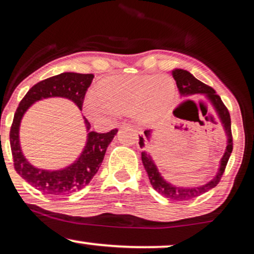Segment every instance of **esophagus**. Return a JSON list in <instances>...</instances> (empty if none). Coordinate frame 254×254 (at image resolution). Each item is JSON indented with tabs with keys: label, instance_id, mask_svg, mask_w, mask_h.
Listing matches in <instances>:
<instances>
[{
	"label": "esophagus",
	"instance_id": "esophagus-1",
	"mask_svg": "<svg viewBox=\"0 0 254 254\" xmlns=\"http://www.w3.org/2000/svg\"><path fill=\"white\" fill-rule=\"evenodd\" d=\"M135 132H137V133H138L139 135H140V137H141V135H142V132H141V131H139V130H135Z\"/></svg>",
	"mask_w": 254,
	"mask_h": 254
}]
</instances>
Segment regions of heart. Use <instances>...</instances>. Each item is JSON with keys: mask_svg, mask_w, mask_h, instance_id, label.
Returning <instances> with one entry per match:
<instances>
[{"mask_svg": "<svg viewBox=\"0 0 254 254\" xmlns=\"http://www.w3.org/2000/svg\"><path fill=\"white\" fill-rule=\"evenodd\" d=\"M175 95V85L164 74H126L107 79L88 98L85 108L90 116L133 115L142 123L158 120Z\"/></svg>", "mask_w": 254, "mask_h": 254, "instance_id": "heart-1", "label": "heart"}]
</instances>
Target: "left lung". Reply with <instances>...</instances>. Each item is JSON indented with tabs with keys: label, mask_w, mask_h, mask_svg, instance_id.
Returning <instances> with one entry per match:
<instances>
[{
	"label": "left lung",
	"mask_w": 254,
	"mask_h": 254,
	"mask_svg": "<svg viewBox=\"0 0 254 254\" xmlns=\"http://www.w3.org/2000/svg\"><path fill=\"white\" fill-rule=\"evenodd\" d=\"M173 77L175 81H176L177 88L180 91L182 96H191L195 94H203L207 98V100L210 102V105L214 107L215 112L219 116V119L222 123L224 132L227 134V147L226 152L220 161L219 169L215 176L213 177L212 181L207 182L206 184L199 185V187L193 188H184V187H177V185L171 184L170 182L164 180L159 173L158 167L153 161L152 156L149 153L146 151L141 152V161L144 164L145 170L147 171L149 182H151L153 189L158 191L160 194L163 195L168 199L173 200V201H187V200H191L199 197L205 193V192L212 190L215 188L222 177L226 169V166L228 163V160L230 158L231 152H233V134H231V120L230 114L228 112L227 107L224 106L222 100L216 92L213 90L208 85L203 84L202 81L198 80L193 74H191L189 71L183 69H175L173 70ZM145 137H140L139 135V145L141 148L145 147L146 141H151L152 138V130H145L144 131Z\"/></svg>",
	"instance_id": "8db88e82"
}]
</instances>
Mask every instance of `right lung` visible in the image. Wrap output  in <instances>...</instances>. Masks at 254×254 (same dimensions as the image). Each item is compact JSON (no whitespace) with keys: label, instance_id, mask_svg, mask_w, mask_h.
<instances>
[{"label":"right lung","instance_id":"add662e5","mask_svg":"<svg viewBox=\"0 0 254 254\" xmlns=\"http://www.w3.org/2000/svg\"><path fill=\"white\" fill-rule=\"evenodd\" d=\"M94 74L63 72L57 76L39 81L26 93L17 108L11 128H10V146H11L13 166L17 173L28 184L41 191L44 194L63 197L77 192L92 181L98 173L105 158L107 147L117 133V128L107 133L91 131V124L84 117L87 130L86 145L73 163L63 169L46 170L37 168L27 161L21 152L19 142V127L21 119L27 109L39 100L47 98L69 99L81 110L87 88L90 87Z\"/></svg>","mask_w":254,"mask_h":254}]
</instances>
